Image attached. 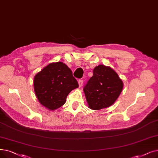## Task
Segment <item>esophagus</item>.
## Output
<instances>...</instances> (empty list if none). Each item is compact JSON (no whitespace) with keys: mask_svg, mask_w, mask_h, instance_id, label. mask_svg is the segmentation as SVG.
I'll use <instances>...</instances> for the list:
<instances>
[{"mask_svg":"<svg viewBox=\"0 0 158 158\" xmlns=\"http://www.w3.org/2000/svg\"><path fill=\"white\" fill-rule=\"evenodd\" d=\"M78 83H79V87H81L82 86H83V80H79V81H78Z\"/></svg>","mask_w":158,"mask_h":158,"instance_id":"34e87169","label":"esophagus"}]
</instances>
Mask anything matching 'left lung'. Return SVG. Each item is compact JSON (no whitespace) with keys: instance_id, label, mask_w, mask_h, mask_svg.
I'll return each instance as SVG.
<instances>
[{"instance_id":"1","label":"left lung","mask_w":158,"mask_h":158,"mask_svg":"<svg viewBox=\"0 0 158 158\" xmlns=\"http://www.w3.org/2000/svg\"><path fill=\"white\" fill-rule=\"evenodd\" d=\"M123 88L122 80L112 68L102 64L96 66L83 88L88 107L94 110L109 107L117 100Z\"/></svg>"}]
</instances>
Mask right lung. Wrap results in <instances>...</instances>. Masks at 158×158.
<instances>
[{
    "label": "right lung",
    "mask_w": 158,
    "mask_h": 158,
    "mask_svg": "<svg viewBox=\"0 0 158 158\" xmlns=\"http://www.w3.org/2000/svg\"><path fill=\"white\" fill-rule=\"evenodd\" d=\"M33 86L38 101L50 110L62 106L68 95L79 87L72 70L62 62L45 66L35 75Z\"/></svg>",
    "instance_id": "add662e5"
}]
</instances>
